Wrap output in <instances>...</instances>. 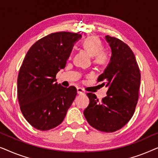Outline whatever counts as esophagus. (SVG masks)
Here are the masks:
<instances>
[{"instance_id": "esophagus-1", "label": "esophagus", "mask_w": 158, "mask_h": 158, "mask_svg": "<svg viewBox=\"0 0 158 158\" xmlns=\"http://www.w3.org/2000/svg\"><path fill=\"white\" fill-rule=\"evenodd\" d=\"M77 94H85V91H84V90L81 88H77Z\"/></svg>"}]
</instances>
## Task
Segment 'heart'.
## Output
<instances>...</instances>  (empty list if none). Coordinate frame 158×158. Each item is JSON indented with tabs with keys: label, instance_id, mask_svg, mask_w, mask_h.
Wrapping results in <instances>:
<instances>
[{
	"label": "heart",
	"instance_id": "b5f03b06",
	"mask_svg": "<svg viewBox=\"0 0 158 158\" xmlns=\"http://www.w3.org/2000/svg\"><path fill=\"white\" fill-rule=\"evenodd\" d=\"M82 45L93 56V62L97 65H106L111 60L109 52L103 49L102 42L96 36H90L85 38L82 42Z\"/></svg>",
	"mask_w": 158,
	"mask_h": 158
}]
</instances>
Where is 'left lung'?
I'll return each mask as SVG.
<instances>
[{"label": "left lung", "mask_w": 158, "mask_h": 158, "mask_svg": "<svg viewBox=\"0 0 158 158\" xmlns=\"http://www.w3.org/2000/svg\"><path fill=\"white\" fill-rule=\"evenodd\" d=\"M112 51L111 62L97 82L108 86L107 96L99 102L88 93L90 103L84 116L90 126L104 132H114L126 125L135 113L139 98L140 70L130 47L119 39L105 36Z\"/></svg>", "instance_id": "1"}]
</instances>
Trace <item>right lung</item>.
I'll return each mask as SVG.
<instances>
[{
  "instance_id": "right-lung-1",
  "label": "right lung",
  "mask_w": 158,
  "mask_h": 158,
  "mask_svg": "<svg viewBox=\"0 0 158 158\" xmlns=\"http://www.w3.org/2000/svg\"><path fill=\"white\" fill-rule=\"evenodd\" d=\"M81 37L68 31L52 33L36 41L23 59L18 75L19 103L26 120L39 130L61 124L76 96L74 86L64 88L55 82Z\"/></svg>"
}]
</instances>
